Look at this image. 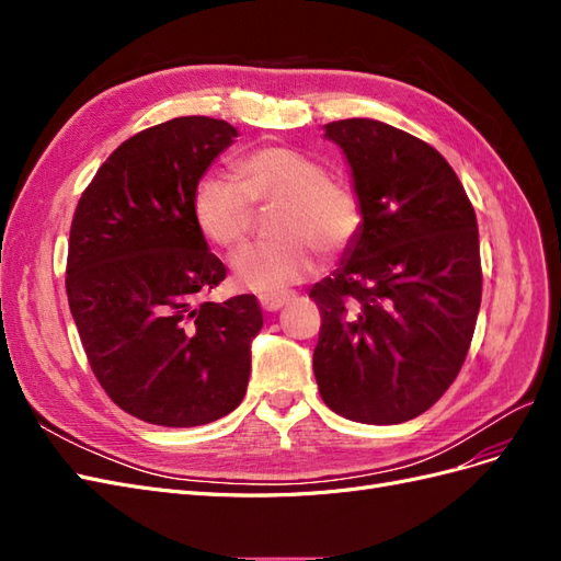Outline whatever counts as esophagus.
Returning <instances> with one entry per match:
<instances>
[{
    "label": "esophagus",
    "instance_id": "34e87169",
    "mask_svg": "<svg viewBox=\"0 0 561 561\" xmlns=\"http://www.w3.org/2000/svg\"><path fill=\"white\" fill-rule=\"evenodd\" d=\"M287 301H290V295H262L260 307L268 313H274V311H280Z\"/></svg>",
    "mask_w": 561,
    "mask_h": 561
}]
</instances>
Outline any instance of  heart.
I'll return each instance as SVG.
<instances>
[{"label":"heart","instance_id":"heart-1","mask_svg":"<svg viewBox=\"0 0 561 561\" xmlns=\"http://www.w3.org/2000/svg\"><path fill=\"white\" fill-rule=\"evenodd\" d=\"M239 182L210 173L194 190L192 210L206 239L219 248L239 243L252 225L254 206H278L276 241L252 243L231 257L233 278L257 295H283L307 280L316 248L328 257L346 252L363 229L360 198L348 184L330 180L325 168L293 147H260L236 163Z\"/></svg>","mask_w":561,"mask_h":561}]
</instances>
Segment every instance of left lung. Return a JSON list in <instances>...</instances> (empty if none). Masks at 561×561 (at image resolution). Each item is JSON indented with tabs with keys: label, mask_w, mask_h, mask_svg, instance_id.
Segmentation results:
<instances>
[{
	"label": "left lung",
	"mask_w": 561,
	"mask_h": 561,
	"mask_svg": "<svg viewBox=\"0 0 561 561\" xmlns=\"http://www.w3.org/2000/svg\"><path fill=\"white\" fill-rule=\"evenodd\" d=\"M342 147L363 229L311 287L322 325L313 371L339 416L390 426L443 398L482 301L478 217L437 149L375 118L325 126Z\"/></svg>",
	"instance_id": "8db88e82"
}]
</instances>
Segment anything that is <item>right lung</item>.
<instances>
[{"mask_svg":"<svg viewBox=\"0 0 561 561\" xmlns=\"http://www.w3.org/2000/svg\"><path fill=\"white\" fill-rule=\"evenodd\" d=\"M233 138L210 116L151 126L112 151L75 210L65 287L83 351L112 402L154 426L222 419L248 388L260 301L203 299L227 266L192 210Z\"/></svg>","mask_w":561,"mask_h":561,"instance_id":"obj_1","label":"right lung"}]
</instances>
